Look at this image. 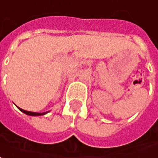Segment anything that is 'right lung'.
Instances as JSON below:
<instances>
[{
	"instance_id": "obj_1",
	"label": "right lung",
	"mask_w": 158,
	"mask_h": 158,
	"mask_svg": "<svg viewBox=\"0 0 158 158\" xmlns=\"http://www.w3.org/2000/svg\"><path fill=\"white\" fill-rule=\"evenodd\" d=\"M19 109L22 112L25 113V114H27V115H30V116H41V115H45V114L48 113V111H47V112H43V113H37V112H32V111H28V110H24L20 109V108H19Z\"/></svg>"
}]
</instances>
